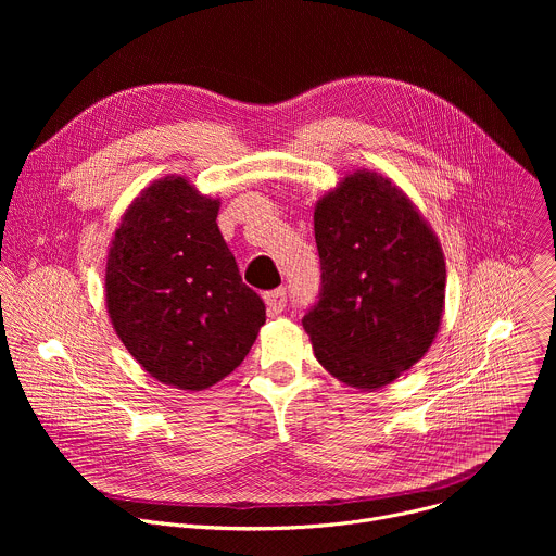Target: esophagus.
I'll return each instance as SVG.
<instances>
[{"instance_id": "obj_1", "label": "esophagus", "mask_w": 556, "mask_h": 556, "mask_svg": "<svg viewBox=\"0 0 556 556\" xmlns=\"http://www.w3.org/2000/svg\"><path fill=\"white\" fill-rule=\"evenodd\" d=\"M264 301H266L270 314H279L288 305V292H286V288L270 290V292L264 294Z\"/></svg>"}]
</instances>
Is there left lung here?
I'll return each mask as SVG.
<instances>
[{
	"mask_svg": "<svg viewBox=\"0 0 556 556\" xmlns=\"http://www.w3.org/2000/svg\"><path fill=\"white\" fill-rule=\"evenodd\" d=\"M321 288L303 316L314 356L339 380L376 389L431 348L444 305L435 235L391 180L358 172L314 208Z\"/></svg>",
	"mask_w": 556,
	"mask_h": 556,
	"instance_id": "8db88e82",
	"label": "left lung"
}]
</instances>
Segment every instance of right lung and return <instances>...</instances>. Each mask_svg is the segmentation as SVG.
<instances>
[{
    "instance_id": "1",
    "label": "right lung",
    "mask_w": 556,
    "mask_h": 556,
    "mask_svg": "<svg viewBox=\"0 0 556 556\" xmlns=\"http://www.w3.org/2000/svg\"><path fill=\"white\" fill-rule=\"evenodd\" d=\"M217 211L185 178L157 180L127 208L108 255V309L123 345L153 378L191 391L228 376L266 324Z\"/></svg>"
}]
</instances>
